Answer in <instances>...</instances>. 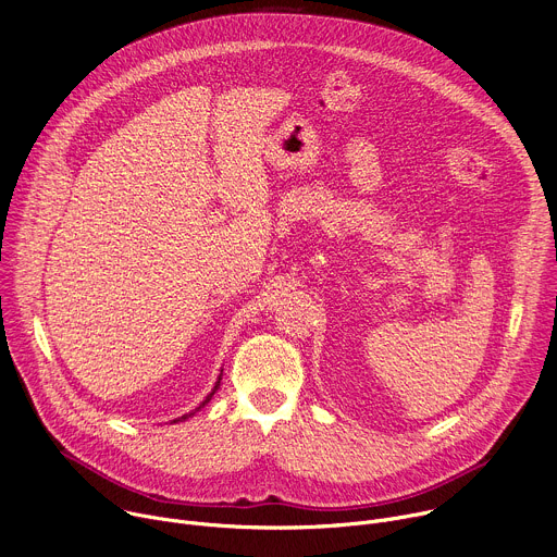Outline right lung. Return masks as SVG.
<instances>
[{
    "label": "right lung",
    "instance_id": "add662e5",
    "mask_svg": "<svg viewBox=\"0 0 557 557\" xmlns=\"http://www.w3.org/2000/svg\"><path fill=\"white\" fill-rule=\"evenodd\" d=\"M220 379H222V370H220V374H218V381H215V385H213V389H211V392H209V394H207V396H205V401H202V404H200V406H198V408H196V410H191V412H189V414H183V417H178V419H174V421H172V423H178V421H187V419H189V417H194V414H196V412H198V410H200V408H205V406H207V404H209V401H211V396H213V394H215V389H218V387H220Z\"/></svg>",
    "mask_w": 557,
    "mask_h": 557
}]
</instances>
